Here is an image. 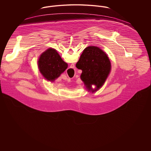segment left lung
<instances>
[{
    "label": "left lung",
    "instance_id": "1",
    "mask_svg": "<svg viewBox=\"0 0 151 151\" xmlns=\"http://www.w3.org/2000/svg\"><path fill=\"white\" fill-rule=\"evenodd\" d=\"M76 68L82 70L81 80L89 90L92 92L103 86L111 70V63L104 51L96 46H88L81 54ZM92 85L96 86L94 90Z\"/></svg>",
    "mask_w": 151,
    "mask_h": 151
}]
</instances>
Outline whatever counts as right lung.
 Listing matches in <instances>:
<instances>
[{
  "instance_id": "right-lung-1",
  "label": "right lung",
  "mask_w": 151,
  "mask_h": 151,
  "mask_svg": "<svg viewBox=\"0 0 151 151\" xmlns=\"http://www.w3.org/2000/svg\"><path fill=\"white\" fill-rule=\"evenodd\" d=\"M38 66L45 79L54 81L67 68L68 65L62 60L57 51L50 48L40 55Z\"/></svg>"
}]
</instances>
